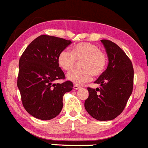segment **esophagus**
Here are the masks:
<instances>
[{"label": "esophagus", "instance_id": "esophagus-1", "mask_svg": "<svg viewBox=\"0 0 148 148\" xmlns=\"http://www.w3.org/2000/svg\"><path fill=\"white\" fill-rule=\"evenodd\" d=\"M80 88L81 87L79 86H77V85H74L73 86V88L75 89V90H78V89H80Z\"/></svg>", "mask_w": 148, "mask_h": 148}]
</instances>
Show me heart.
Returning a JSON list of instances; mask_svg holds the SVG:
<instances>
[{
  "label": "heart",
  "instance_id": "obj_1",
  "mask_svg": "<svg viewBox=\"0 0 148 148\" xmlns=\"http://www.w3.org/2000/svg\"><path fill=\"white\" fill-rule=\"evenodd\" d=\"M81 70L74 71L67 75L69 81L82 85L91 80L92 74L101 75L107 66V57L96 45L88 42H82L75 45L72 51L63 49L59 53L58 62L62 70L71 71L76 62H80Z\"/></svg>",
  "mask_w": 148,
  "mask_h": 148
}]
</instances>
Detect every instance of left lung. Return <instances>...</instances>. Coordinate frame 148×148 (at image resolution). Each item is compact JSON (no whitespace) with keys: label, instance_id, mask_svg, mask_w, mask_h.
<instances>
[{"label":"left lung","instance_id":"1","mask_svg":"<svg viewBox=\"0 0 148 148\" xmlns=\"http://www.w3.org/2000/svg\"><path fill=\"white\" fill-rule=\"evenodd\" d=\"M107 54V68L94 82L100 88H88L85 109L99 121L112 120L123 112L132 93L134 70L130 58L115 43L101 39Z\"/></svg>","mask_w":148,"mask_h":148}]
</instances>
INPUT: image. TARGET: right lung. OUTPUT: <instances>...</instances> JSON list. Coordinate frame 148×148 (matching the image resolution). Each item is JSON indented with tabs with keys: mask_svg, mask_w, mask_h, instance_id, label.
<instances>
[{
	"mask_svg": "<svg viewBox=\"0 0 148 148\" xmlns=\"http://www.w3.org/2000/svg\"><path fill=\"white\" fill-rule=\"evenodd\" d=\"M71 43L62 38L41 35L29 44L20 58L17 86L23 106L36 119L56 117L63 106V96L73 90L71 81L54 83L65 78L58 57Z\"/></svg>",
	"mask_w": 148,
	"mask_h": 148,
	"instance_id": "obj_1",
	"label": "right lung"
}]
</instances>
